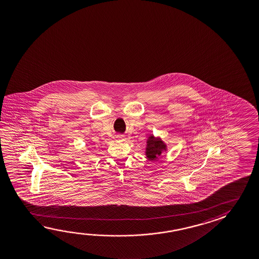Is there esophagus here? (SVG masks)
<instances>
[{
    "label": "esophagus",
    "mask_w": 259,
    "mask_h": 259,
    "mask_svg": "<svg viewBox=\"0 0 259 259\" xmlns=\"http://www.w3.org/2000/svg\"><path fill=\"white\" fill-rule=\"evenodd\" d=\"M117 140L124 141L125 140V138L123 137V136H117Z\"/></svg>",
    "instance_id": "obj_1"
}]
</instances>
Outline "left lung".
<instances>
[{
    "instance_id": "obj_1",
    "label": "left lung",
    "mask_w": 259,
    "mask_h": 259,
    "mask_svg": "<svg viewBox=\"0 0 259 259\" xmlns=\"http://www.w3.org/2000/svg\"><path fill=\"white\" fill-rule=\"evenodd\" d=\"M167 151V144L161 137L151 135L146 140L145 156L150 161H157L158 157Z\"/></svg>"
}]
</instances>
